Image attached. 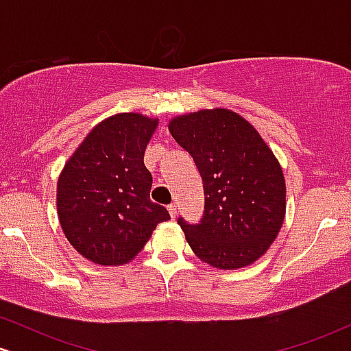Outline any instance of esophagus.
Wrapping results in <instances>:
<instances>
[{
    "label": "esophagus",
    "mask_w": 351,
    "mask_h": 351,
    "mask_svg": "<svg viewBox=\"0 0 351 351\" xmlns=\"http://www.w3.org/2000/svg\"><path fill=\"white\" fill-rule=\"evenodd\" d=\"M168 211H170V216L173 217V219H175V217H176V204L171 203L170 206H168Z\"/></svg>",
    "instance_id": "esophagus-1"
}]
</instances>
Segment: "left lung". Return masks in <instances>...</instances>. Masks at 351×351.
<instances>
[{
	"label": "left lung",
	"mask_w": 351,
	"mask_h": 351,
	"mask_svg": "<svg viewBox=\"0 0 351 351\" xmlns=\"http://www.w3.org/2000/svg\"><path fill=\"white\" fill-rule=\"evenodd\" d=\"M173 138L203 178L199 224L180 217L189 247L203 263L232 271L271 247L285 217V178L259 132L229 108H203L170 120Z\"/></svg>",
	"instance_id": "left-lung-1"
}]
</instances>
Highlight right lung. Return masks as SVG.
I'll return each mask as SVG.
<instances>
[{"label": "right lung", "instance_id": "add662e5", "mask_svg": "<svg viewBox=\"0 0 351 351\" xmlns=\"http://www.w3.org/2000/svg\"><path fill=\"white\" fill-rule=\"evenodd\" d=\"M158 119L130 112L95 125L64 165L58 180L60 228L80 256L122 265L143 249L156 224L170 219L150 199L145 148Z\"/></svg>", "mask_w": 351, "mask_h": 351}]
</instances>
